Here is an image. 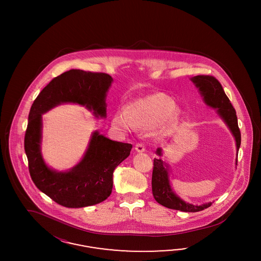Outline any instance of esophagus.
I'll list each match as a JSON object with an SVG mask.
<instances>
[{"mask_svg": "<svg viewBox=\"0 0 261 261\" xmlns=\"http://www.w3.org/2000/svg\"><path fill=\"white\" fill-rule=\"evenodd\" d=\"M135 149L138 152H143V151H145V145L142 142H139V143L136 144Z\"/></svg>", "mask_w": 261, "mask_h": 261, "instance_id": "1", "label": "esophagus"}]
</instances>
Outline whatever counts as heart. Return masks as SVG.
I'll return each mask as SVG.
<instances>
[{"instance_id":"1","label":"heart","mask_w":261,"mask_h":261,"mask_svg":"<svg viewBox=\"0 0 261 261\" xmlns=\"http://www.w3.org/2000/svg\"><path fill=\"white\" fill-rule=\"evenodd\" d=\"M174 110V102L162 94L150 95L130 104L125 116L117 115L113 119V125L122 130L131 126L149 127L168 118Z\"/></svg>"}]
</instances>
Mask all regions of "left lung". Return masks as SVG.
I'll return each instance as SVG.
<instances>
[{"label": "left lung", "mask_w": 261, "mask_h": 261, "mask_svg": "<svg viewBox=\"0 0 261 261\" xmlns=\"http://www.w3.org/2000/svg\"><path fill=\"white\" fill-rule=\"evenodd\" d=\"M191 80L199 88L205 104L217 109L219 116L229 126L236 138L237 150L241 143V134L237 123V112L225 94L221 83L212 75L200 74L192 77ZM162 151L159 148L157 154L161 156ZM152 172V193L155 200L164 206L171 210L186 213H196L203 211L212 205V202L201 205H194L186 203L174 193L169 185L168 171L165 163L161 159H154Z\"/></svg>", "instance_id": "8db88e82"}]
</instances>
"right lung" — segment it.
Instances as JSON below:
<instances>
[{"instance_id":"1","label":"right lung","mask_w":261,"mask_h":261,"mask_svg":"<svg viewBox=\"0 0 261 261\" xmlns=\"http://www.w3.org/2000/svg\"><path fill=\"white\" fill-rule=\"evenodd\" d=\"M113 79L103 72L70 70L53 79L32 105L24 135V151L34 185L66 207L95 205L110 196L113 172L130 155L132 144L115 142L94 132L79 165L67 172L47 167L41 155L42 114L64 102L79 103L105 117V97Z\"/></svg>"}]
</instances>
